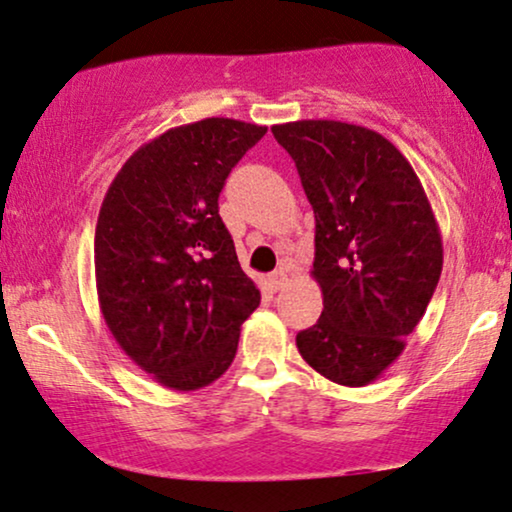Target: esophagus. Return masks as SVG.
Listing matches in <instances>:
<instances>
[{"label":"esophagus","instance_id":"esophagus-1","mask_svg":"<svg viewBox=\"0 0 512 512\" xmlns=\"http://www.w3.org/2000/svg\"><path fill=\"white\" fill-rule=\"evenodd\" d=\"M268 285L273 292H277V289H282L287 285V273L285 270H275V273L268 275Z\"/></svg>","mask_w":512,"mask_h":512}]
</instances>
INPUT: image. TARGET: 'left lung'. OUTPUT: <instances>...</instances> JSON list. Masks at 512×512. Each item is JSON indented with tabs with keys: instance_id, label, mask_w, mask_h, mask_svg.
Masks as SVG:
<instances>
[{
	"instance_id": "left-lung-1",
	"label": "left lung",
	"mask_w": 512,
	"mask_h": 512,
	"mask_svg": "<svg viewBox=\"0 0 512 512\" xmlns=\"http://www.w3.org/2000/svg\"><path fill=\"white\" fill-rule=\"evenodd\" d=\"M315 213L311 275L318 323L296 334L327 380L365 387L389 368L437 289L444 246L406 156L380 132L342 121L273 125Z\"/></svg>"
}]
</instances>
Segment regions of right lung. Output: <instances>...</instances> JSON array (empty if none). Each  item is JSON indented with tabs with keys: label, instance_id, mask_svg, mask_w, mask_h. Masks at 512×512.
I'll return each instance as SVG.
<instances>
[{
	"label": "right lung",
	"instance_id": "obj_1",
	"mask_svg": "<svg viewBox=\"0 0 512 512\" xmlns=\"http://www.w3.org/2000/svg\"><path fill=\"white\" fill-rule=\"evenodd\" d=\"M266 132L235 118L170 128L142 144L106 189L94 232L99 308L130 361L168 389L216 382L261 304L218 197Z\"/></svg>",
	"mask_w": 512,
	"mask_h": 512
}]
</instances>
